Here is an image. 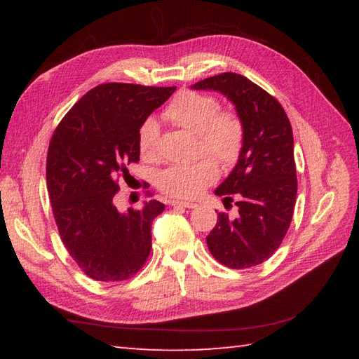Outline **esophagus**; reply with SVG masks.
<instances>
[{
    "label": "esophagus",
    "instance_id": "34e87169",
    "mask_svg": "<svg viewBox=\"0 0 359 359\" xmlns=\"http://www.w3.org/2000/svg\"><path fill=\"white\" fill-rule=\"evenodd\" d=\"M172 207H182V208H196L197 203L193 202H182V201H171L170 202Z\"/></svg>",
    "mask_w": 359,
    "mask_h": 359
}]
</instances>
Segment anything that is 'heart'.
I'll return each instance as SVG.
<instances>
[{"instance_id":"heart-1","label":"heart","mask_w":359,"mask_h":359,"mask_svg":"<svg viewBox=\"0 0 359 359\" xmlns=\"http://www.w3.org/2000/svg\"><path fill=\"white\" fill-rule=\"evenodd\" d=\"M171 123L196 133L201 152H208L220 165L233 166L245 147V125L238 112L220 109L217 98L196 90H180L163 111ZM158 125L142 121L137 131V147L143 158L157 154ZM217 179V165L205 157L191 165H172L158 174V187L175 199H194Z\"/></svg>"}]
</instances>
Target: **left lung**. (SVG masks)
<instances>
[{"mask_svg": "<svg viewBox=\"0 0 359 359\" xmlns=\"http://www.w3.org/2000/svg\"><path fill=\"white\" fill-rule=\"evenodd\" d=\"M193 88L226 95L245 125L242 154L216 189L225 205L234 201L238 215L219 212L207 245L228 269H250L273 256L292 224L297 193L292 125L276 98L241 74H219Z\"/></svg>", "mask_w": 359, "mask_h": 359, "instance_id": "left-lung-1", "label": "left lung"}]
</instances>
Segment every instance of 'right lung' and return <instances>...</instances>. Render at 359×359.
I'll return each mask as SVG.
<instances>
[{
    "label": "right lung",
    "mask_w": 359,
    "mask_h": 359,
    "mask_svg": "<svg viewBox=\"0 0 359 359\" xmlns=\"http://www.w3.org/2000/svg\"><path fill=\"white\" fill-rule=\"evenodd\" d=\"M174 90L103 83L53 131L46 162L53 219L67 253L90 279L128 280L148 261L152 219L165 205L149 201L142 210L120 212L116 196L118 179L128 182V166L140 158L139 126Z\"/></svg>",
    "instance_id": "add662e5"
}]
</instances>
